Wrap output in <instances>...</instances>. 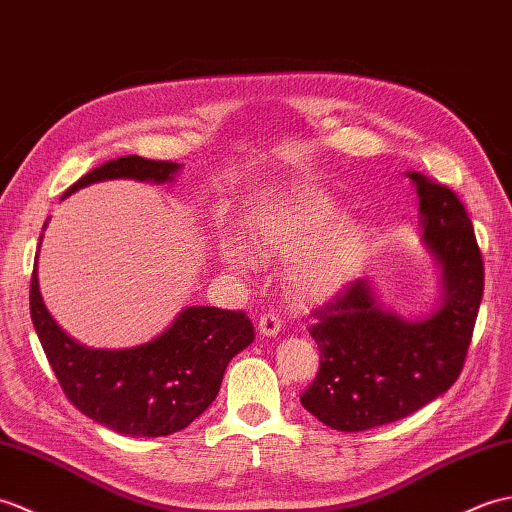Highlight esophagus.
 <instances>
[{"instance_id":"obj_1","label":"esophagus","mask_w":512,"mask_h":512,"mask_svg":"<svg viewBox=\"0 0 512 512\" xmlns=\"http://www.w3.org/2000/svg\"><path fill=\"white\" fill-rule=\"evenodd\" d=\"M282 326H285V322H282V317L274 311L263 313L258 320V331L265 337H276L282 331Z\"/></svg>"}]
</instances>
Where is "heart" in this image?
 I'll use <instances>...</instances> for the list:
<instances>
[{
    "label": "heart",
    "mask_w": 512,
    "mask_h": 512,
    "mask_svg": "<svg viewBox=\"0 0 512 512\" xmlns=\"http://www.w3.org/2000/svg\"><path fill=\"white\" fill-rule=\"evenodd\" d=\"M339 221H342V212L322 192L313 188H291L265 214V241L280 256L295 258L331 236ZM361 243L363 232L359 227L339 232L331 245L306 258L295 271L298 287L309 295L333 293L344 282L346 265L359 252ZM223 258L227 265L236 269H245L249 265V258L241 247H227Z\"/></svg>",
    "instance_id": "b5f03b06"
}]
</instances>
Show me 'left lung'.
<instances>
[{"label": "left lung", "mask_w": 512, "mask_h": 512, "mask_svg": "<svg viewBox=\"0 0 512 512\" xmlns=\"http://www.w3.org/2000/svg\"><path fill=\"white\" fill-rule=\"evenodd\" d=\"M420 199L423 238L442 267L445 300L425 320L383 311L366 278L346 282L309 333L320 370L300 394L304 410L337 431H366L414 414L447 392L467 359L484 263L464 203L449 186L407 173Z\"/></svg>", "instance_id": "8db88e82"}]
</instances>
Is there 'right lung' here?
<instances>
[{
	"label": "right lung",
	"mask_w": 512,
	"mask_h": 512,
	"mask_svg": "<svg viewBox=\"0 0 512 512\" xmlns=\"http://www.w3.org/2000/svg\"><path fill=\"white\" fill-rule=\"evenodd\" d=\"M177 170L175 162L118 157L89 170L63 197L105 179L164 184ZM30 315L70 403L96 423L133 438L170 436L188 427L217 399L230 359L254 342V324L245 311L190 306L149 344L85 348L65 335L45 309L37 269L30 278Z\"/></svg>",
	"instance_id": "1"
}]
</instances>
